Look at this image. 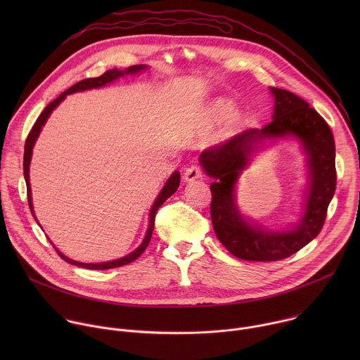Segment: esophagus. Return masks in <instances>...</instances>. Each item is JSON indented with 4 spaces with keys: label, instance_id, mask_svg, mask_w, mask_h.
<instances>
[{
    "label": "esophagus",
    "instance_id": "esophagus-1",
    "mask_svg": "<svg viewBox=\"0 0 360 360\" xmlns=\"http://www.w3.org/2000/svg\"><path fill=\"white\" fill-rule=\"evenodd\" d=\"M200 176H202V171H200V168L198 165H191L184 172V179L185 181H195L196 178H200Z\"/></svg>",
    "mask_w": 360,
    "mask_h": 360
}]
</instances>
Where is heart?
Returning a JSON list of instances; mask_svg holds the SVG:
<instances>
[{
	"instance_id": "obj_1",
	"label": "heart",
	"mask_w": 360,
	"mask_h": 360,
	"mask_svg": "<svg viewBox=\"0 0 360 360\" xmlns=\"http://www.w3.org/2000/svg\"><path fill=\"white\" fill-rule=\"evenodd\" d=\"M207 117H208V121H211V122H218L225 118L226 128H232L238 120V114L232 110L231 101L224 99V98L212 102L211 107L208 108Z\"/></svg>"
}]
</instances>
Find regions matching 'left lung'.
I'll list each match as a JSON object with an SVG mask.
<instances>
[{
	"label": "left lung",
	"instance_id": "left-lung-1",
	"mask_svg": "<svg viewBox=\"0 0 360 360\" xmlns=\"http://www.w3.org/2000/svg\"><path fill=\"white\" fill-rule=\"evenodd\" d=\"M275 96L274 120L262 129H246L205 149L200 164L210 176L211 219L219 242L239 259L274 262L289 258L316 238L325 224L336 189L335 139L328 122L304 99L290 91L271 88ZM295 134L310 155L311 189L301 224L288 233L252 229L238 215L233 185L250 152L265 137Z\"/></svg>",
	"mask_w": 360,
	"mask_h": 360
}]
</instances>
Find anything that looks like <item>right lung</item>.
<instances>
[{
  "instance_id": "right-lung-1",
  "label": "right lung",
  "mask_w": 360,
  "mask_h": 360,
  "mask_svg": "<svg viewBox=\"0 0 360 360\" xmlns=\"http://www.w3.org/2000/svg\"><path fill=\"white\" fill-rule=\"evenodd\" d=\"M146 67L145 65H132V67H128L125 71H120V70H110V71H105L102 75L96 77V78H86V79H82L77 84H74L71 88H68L65 92H63L58 98H56L53 102H49V104L45 107V110L41 112V115L37 118L34 127L31 128L28 136H27V141H25V146H24V178H25V182H27V196H28V205H30V210H31V214L34 215V211H32V202H31V188H30V161H31V153H32V146L39 135V131L42 128V125L46 122L49 114L53 112L58 105L60 102L68 95V94H72V92H77V91H85V89H91V88H98V86H104L110 82H112L114 79L125 75V74H135V72H139L142 70H145ZM179 182H181V175L179 172H174L172 176L168 179V182L165 184L164 189L161 191V193L158 195L157 200L153 202L152 205V210H150V215H149V226H148V231H146V236L143 239V242L141 243V246L138 249H135L131 255L125 256V258L122 259H117V261H112V262H105V264H82V262H77V261H72V259H68L67 256H64L63 253H60V250L57 248H54L57 250V253L61 256V258L64 261H67L68 264L71 265H75V266H79V268H85V269H111V268H118V266H124V265H128L131 262H134L136 258H139V256L143 253V250L146 249V246L149 245V240H150V236H152V231H153V224H155V215H157V211L158 208L161 207V205L175 193V191L178 189L179 186ZM35 218V215H34ZM37 221V219H35ZM38 222V221H37Z\"/></svg>"
}]
</instances>
